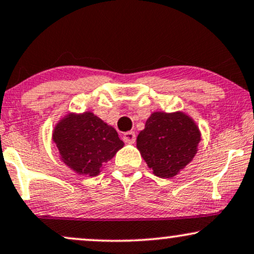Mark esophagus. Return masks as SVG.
<instances>
[{
	"label": "esophagus",
	"instance_id": "34e87169",
	"mask_svg": "<svg viewBox=\"0 0 254 254\" xmlns=\"http://www.w3.org/2000/svg\"><path fill=\"white\" fill-rule=\"evenodd\" d=\"M123 139L125 143H127V144H133L136 140V135L133 131H127V132H125L123 135Z\"/></svg>",
	"mask_w": 254,
	"mask_h": 254
}]
</instances>
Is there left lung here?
<instances>
[{
  "label": "left lung",
  "mask_w": 254,
  "mask_h": 254,
  "mask_svg": "<svg viewBox=\"0 0 254 254\" xmlns=\"http://www.w3.org/2000/svg\"><path fill=\"white\" fill-rule=\"evenodd\" d=\"M200 131L182 112H154L137 137V149L156 176H175L193 160Z\"/></svg>",
  "instance_id": "obj_1"
}]
</instances>
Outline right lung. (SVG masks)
<instances>
[{
	"label": "right lung",
	"instance_id": "obj_1",
	"mask_svg": "<svg viewBox=\"0 0 254 254\" xmlns=\"http://www.w3.org/2000/svg\"><path fill=\"white\" fill-rule=\"evenodd\" d=\"M53 140L61 160L80 175L96 176L124 143L117 131L92 112L69 115L56 127Z\"/></svg>",
	"mask_w": 254,
	"mask_h": 254
}]
</instances>
